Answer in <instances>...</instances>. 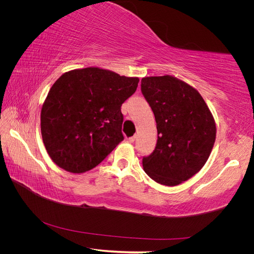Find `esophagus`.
I'll list each match as a JSON object with an SVG mask.
<instances>
[{
    "label": "esophagus",
    "mask_w": 254,
    "mask_h": 254,
    "mask_svg": "<svg viewBox=\"0 0 254 254\" xmlns=\"http://www.w3.org/2000/svg\"><path fill=\"white\" fill-rule=\"evenodd\" d=\"M128 141H129L130 143H133V142L135 141V135H133V136H130L129 139H128Z\"/></svg>",
    "instance_id": "obj_1"
}]
</instances>
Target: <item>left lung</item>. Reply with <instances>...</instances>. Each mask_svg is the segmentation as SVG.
Returning <instances> with one entry per match:
<instances>
[{"mask_svg":"<svg viewBox=\"0 0 254 254\" xmlns=\"http://www.w3.org/2000/svg\"><path fill=\"white\" fill-rule=\"evenodd\" d=\"M141 91L155 114L158 140L143 158L152 180L178 186L201 170L216 137L213 115L199 92L171 75L144 77Z\"/></svg>","mask_w":254,"mask_h":254,"instance_id":"obj_1","label":"left lung"}]
</instances>
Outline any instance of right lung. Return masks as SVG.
Masks as SVG:
<instances>
[{
    "label": "right lung",
    "mask_w": 254,
    "mask_h": 254,
    "mask_svg": "<svg viewBox=\"0 0 254 254\" xmlns=\"http://www.w3.org/2000/svg\"><path fill=\"white\" fill-rule=\"evenodd\" d=\"M139 83L99 67L63 74L41 109V134L51 159L81 174L98 165L124 140L121 107Z\"/></svg>",
    "instance_id": "add662e5"
}]
</instances>
